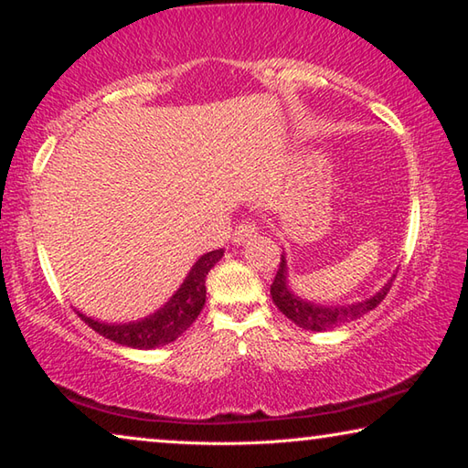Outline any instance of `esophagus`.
<instances>
[{"instance_id":"34e87169","label":"esophagus","mask_w":468,"mask_h":468,"mask_svg":"<svg viewBox=\"0 0 468 468\" xmlns=\"http://www.w3.org/2000/svg\"><path fill=\"white\" fill-rule=\"evenodd\" d=\"M256 233H258V225L253 223V220H243V223H239V225L235 227L231 241L235 245H243L245 241L251 239V237H256Z\"/></svg>"}]
</instances>
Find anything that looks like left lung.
Wrapping results in <instances>:
<instances>
[{
  "label": "left lung",
  "mask_w": 468,
  "mask_h": 468,
  "mask_svg": "<svg viewBox=\"0 0 468 468\" xmlns=\"http://www.w3.org/2000/svg\"><path fill=\"white\" fill-rule=\"evenodd\" d=\"M392 287V279L388 281L382 289H379L376 295L369 299L357 301V303L351 305H320L312 303V301H305L297 297L295 292L289 289V272H287V256H281L279 271H276L274 282L271 284V295L274 305L287 315L291 322H295L299 328L303 330H314V332H324L332 330L336 326H343L346 322H353L366 315L367 312L374 310L382 299L388 295V291Z\"/></svg>",
  "instance_id": "left-lung-1"
}]
</instances>
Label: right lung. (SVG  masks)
Segmentation results:
<instances>
[{
    "label": "right lung",
    "instance_id": "right-lung-1",
    "mask_svg": "<svg viewBox=\"0 0 468 468\" xmlns=\"http://www.w3.org/2000/svg\"><path fill=\"white\" fill-rule=\"evenodd\" d=\"M223 258V250H215L204 253L202 258L196 260L192 271L187 272L186 281L176 291L167 303L161 310L150 314L148 318H142L128 324H107L92 320L89 315L78 312V315L89 324V326L99 332L101 336L113 340L117 345L132 346V348H156L169 345L179 338L184 332L192 326L202 307L206 303V274Z\"/></svg>",
    "mask_w": 468,
    "mask_h": 468
}]
</instances>
